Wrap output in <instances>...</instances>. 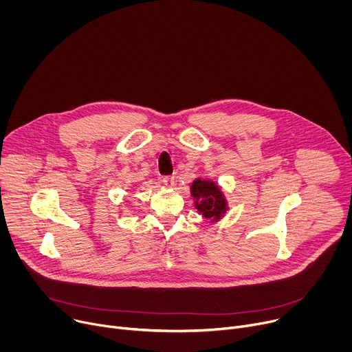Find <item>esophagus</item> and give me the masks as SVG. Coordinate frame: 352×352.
<instances>
[{"label": "esophagus", "instance_id": "esophagus-1", "mask_svg": "<svg viewBox=\"0 0 352 352\" xmlns=\"http://www.w3.org/2000/svg\"><path fill=\"white\" fill-rule=\"evenodd\" d=\"M162 182H163L166 186L173 188V186H174V177H171V175H166V177H163Z\"/></svg>", "mask_w": 352, "mask_h": 352}]
</instances>
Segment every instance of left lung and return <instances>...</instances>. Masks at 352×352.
I'll use <instances>...</instances> for the list:
<instances>
[{"label": "left lung", "instance_id": "1", "mask_svg": "<svg viewBox=\"0 0 352 352\" xmlns=\"http://www.w3.org/2000/svg\"><path fill=\"white\" fill-rule=\"evenodd\" d=\"M190 195L199 214L210 220V223L219 221L228 210L227 199L221 188L212 179L197 178L193 181L190 185Z\"/></svg>", "mask_w": 352, "mask_h": 352}]
</instances>
